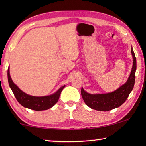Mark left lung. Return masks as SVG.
I'll list each match as a JSON object with an SVG mask.
<instances>
[{"mask_svg": "<svg viewBox=\"0 0 146 146\" xmlns=\"http://www.w3.org/2000/svg\"><path fill=\"white\" fill-rule=\"evenodd\" d=\"M131 54L133 59V67L127 82L113 92L105 94H90L82 88L81 95L86 105L93 110L108 111L124 103L133 90L135 81L137 60L132 48Z\"/></svg>", "mask_w": 146, "mask_h": 146, "instance_id": "8db88e82", "label": "left lung"}]
</instances>
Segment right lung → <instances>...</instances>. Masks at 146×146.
<instances>
[{
  "mask_svg": "<svg viewBox=\"0 0 146 146\" xmlns=\"http://www.w3.org/2000/svg\"><path fill=\"white\" fill-rule=\"evenodd\" d=\"M8 83L11 90L13 91L17 101L24 108L35 111L47 110L55 104L58 102L60 93L66 86L60 88L58 91L53 95L45 97H34L28 95L20 90L18 86L15 84L9 74V70H8Z\"/></svg>",
  "mask_w": 146,
  "mask_h": 146,
  "instance_id": "add662e5",
  "label": "right lung"
}]
</instances>
